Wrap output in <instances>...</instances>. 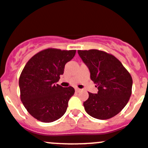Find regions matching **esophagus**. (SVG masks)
<instances>
[{"instance_id":"esophagus-1","label":"esophagus","mask_w":148,"mask_h":148,"mask_svg":"<svg viewBox=\"0 0 148 148\" xmlns=\"http://www.w3.org/2000/svg\"><path fill=\"white\" fill-rule=\"evenodd\" d=\"M75 91H76V92H79V91H81V89H80V88H76Z\"/></svg>"}]
</instances>
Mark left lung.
I'll list each match as a JSON object with an SVG mask.
<instances>
[{
	"mask_svg": "<svg viewBox=\"0 0 148 148\" xmlns=\"http://www.w3.org/2000/svg\"><path fill=\"white\" fill-rule=\"evenodd\" d=\"M78 54L99 90L97 94L88 92V99L84 102L85 111L95 119H111L130 99L133 86L130 73L116 57L103 51L78 50Z\"/></svg>",
	"mask_w": 148,
	"mask_h": 148,
	"instance_id": "8db88e82",
	"label": "left lung"
}]
</instances>
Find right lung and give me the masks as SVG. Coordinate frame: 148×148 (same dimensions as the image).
<instances>
[{
  "mask_svg": "<svg viewBox=\"0 0 148 148\" xmlns=\"http://www.w3.org/2000/svg\"><path fill=\"white\" fill-rule=\"evenodd\" d=\"M76 54V50L48 48L38 52L27 62L19 78L21 99L32 116L44 123L62 117L74 94L71 86L57 84L64 66Z\"/></svg>",
  "mask_w": 148,
  "mask_h": 148,
  "instance_id": "obj_1",
  "label": "right lung"
}]
</instances>
